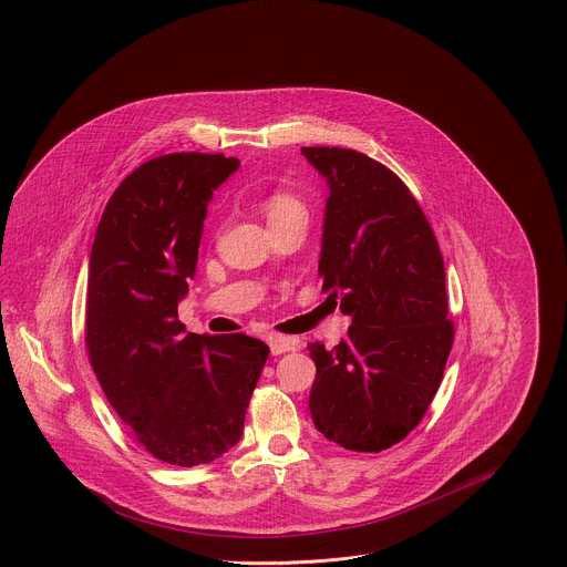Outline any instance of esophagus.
<instances>
[{"label":"esophagus","mask_w":567,"mask_h":567,"mask_svg":"<svg viewBox=\"0 0 567 567\" xmlns=\"http://www.w3.org/2000/svg\"><path fill=\"white\" fill-rule=\"evenodd\" d=\"M269 350H271V354H285V352H289V350H296L298 348V340L296 338H289V336H269Z\"/></svg>","instance_id":"1"}]
</instances>
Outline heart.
I'll use <instances>...</instances> for the list:
<instances>
[{"instance_id":"heart-1","label":"heart","mask_w":567,"mask_h":567,"mask_svg":"<svg viewBox=\"0 0 567 567\" xmlns=\"http://www.w3.org/2000/svg\"><path fill=\"white\" fill-rule=\"evenodd\" d=\"M262 208H265V215L269 221H276L289 213H305V206L291 193H285V190L271 193Z\"/></svg>"}]
</instances>
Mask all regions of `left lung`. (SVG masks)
Wrapping results in <instances>:
<instances>
[{"mask_svg":"<svg viewBox=\"0 0 567 567\" xmlns=\"http://www.w3.org/2000/svg\"><path fill=\"white\" fill-rule=\"evenodd\" d=\"M327 177L322 291L352 318L333 350L309 343L316 427L350 452L401 443L425 416L453 343L445 262L410 188L381 162L340 146H302Z\"/></svg>","mask_w":567,"mask_h":567,"instance_id":"8db88e82","label":"left lung"}]
</instances>
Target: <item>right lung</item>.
I'll use <instances>...</instances> for the list:
<instances>
[{
	"label": "right lung",
	"mask_w": 567,
	"mask_h": 567,
	"mask_svg": "<svg viewBox=\"0 0 567 567\" xmlns=\"http://www.w3.org/2000/svg\"><path fill=\"white\" fill-rule=\"evenodd\" d=\"M224 153H168L115 188L90 254L85 346L115 414L162 462L208 464L243 434L269 346L186 333L177 305L195 276Z\"/></svg>",
	"instance_id": "obj_1"
}]
</instances>
